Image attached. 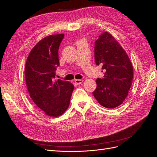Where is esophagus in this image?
Listing matches in <instances>:
<instances>
[{
    "instance_id": "esophagus-1",
    "label": "esophagus",
    "mask_w": 157,
    "mask_h": 157,
    "mask_svg": "<svg viewBox=\"0 0 157 157\" xmlns=\"http://www.w3.org/2000/svg\"><path fill=\"white\" fill-rule=\"evenodd\" d=\"M74 82L76 84L78 85V86H79V85H80L83 82V79H75Z\"/></svg>"
}]
</instances>
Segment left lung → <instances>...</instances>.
I'll return each mask as SVG.
<instances>
[{
  "mask_svg": "<svg viewBox=\"0 0 157 157\" xmlns=\"http://www.w3.org/2000/svg\"><path fill=\"white\" fill-rule=\"evenodd\" d=\"M95 60L102 65V78L96 79L97 88L93 95L105 108L120 105L131 87L133 70L128 55L118 42L108 32H104L95 44Z\"/></svg>",
  "mask_w": 157,
  "mask_h": 157,
  "instance_id": "8db88e82",
  "label": "left lung"
}]
</instances>
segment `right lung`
Masks as SVG:
<instances>
[{"label": "right lung", "mask_w": 157, "mask_h": 157, "mask_svg": "<svg viewBox=\"0 0 157 157\" xmlns=\"http://www.w3.org/2000/svg\"><path fill=\"white\" fill-rule=\"evenodd\" d=\"M64 34L49 35L41 40L26 61L25 76L30 97L47 115L57 117L68 108L74 86L67 81H55L60 65L59 48Z\"/></svg>", "instance_id": "1"}]
</instances>
